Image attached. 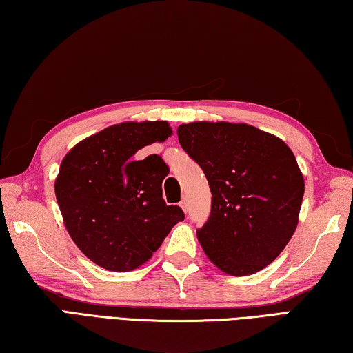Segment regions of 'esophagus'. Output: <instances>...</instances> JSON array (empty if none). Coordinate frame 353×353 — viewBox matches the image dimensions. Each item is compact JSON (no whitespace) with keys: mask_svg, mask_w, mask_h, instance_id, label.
I'll list each match as a JSON object with an SVG mask.
<instances>
[{"mask_svg":"<svg viewBox=\"0 0 353 353\" xmlns=\"http://www.w3.org/2000/svg\"><path fill=\"white\" fill-rule=\"evenodd\" d=\"M181 207H182V210H183V212H187V210H188V202H187V198H182V201H181Z\"/></svg>","mask_w":353,"mask_h":353,"instance_id":"obj_1","label":"esophagus"}]
</instances>
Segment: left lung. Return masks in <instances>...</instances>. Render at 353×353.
<instances>
[{
    "label": "left lung",
    "mask_w": 353,
    "mask_h": 353,
    "mask_svg": "<svg viewBox=\"0 0 353 353\" xmlns=\"http://www.w3.org/2000/svg\"><path fill=\"white\" fill-rule=\"evenodd\" d=\"M177 135L210 185V216L196 232L205 255L236 277L271 265L294 234L305 190L288 145L246 123L194 121Z\"/></svg>",
    "instance_id": "1"
}]
</instances>
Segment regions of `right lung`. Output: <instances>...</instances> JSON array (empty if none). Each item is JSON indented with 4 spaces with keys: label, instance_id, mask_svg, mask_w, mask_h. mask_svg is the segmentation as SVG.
<instances>
[{
    "label": "right lung",
    "instance_id": "1",
    "mask_svg": "<svg viewBox=\"0 0 353 353\" xmlns=\"http://www.w3.org/2000/svg\"><path fill=\"white\" fill-rule=\"evenodd\" d=\"M171 134L168 121L113 124L62 160L54 190L63 224L81 252L104 270H137L185 218L181 207L162 198L168 172L162 157H134Z\"/></svg>",
    "mask_w": 353,
    "mask_h": 353
}]
</instances>
